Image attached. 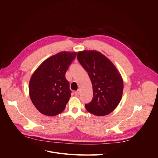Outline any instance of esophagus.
Instances as JSON below:
<instances>
[{"mask_svg": "<svg viewBox=\"0 0 158 158\" xmlns=\"http://www.w3.org/2000/svg\"><path fill=\"white\" fill-rule=\"evenodd\" d=\"M80 93H81L80 92V90H77V91L74 92V94H75L76 96H78L80 94Z\"/></svg>", "mask_w": 158, "mask_h": 158, "instance_id": "34e87169", "label": "esophagus"}]
</instances>
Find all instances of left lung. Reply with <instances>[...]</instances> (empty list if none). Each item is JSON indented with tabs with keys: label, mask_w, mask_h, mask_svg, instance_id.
Wrapping results in <instances>:
<instances>
[{
	"label": "left lung",
	"mask_w": 158,
	"mask_h": 158,
	"mask_svg": "<svg viewBox=\"0 0 158 158\" xmlns=\"http://www.w3.org/2000/svg\"><path fill=\"white\" fill-rule=\"evenodd\" d=\"M77 58L93 85V98L85 104L86 110L98 116L110 114L121 100L124 85L120 74L113 64L96 51L79 52Z\"/></svg>",
	"instance_id": "8db88e82"
}]
</instances>
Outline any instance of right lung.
I'll return each mask as SVG.
<instances>
[{
  "label": "right lung",
  "instance_id": "obj_1",
  "mask_svg": "<svg viewBox=\"0 0 158 158\" xmlns=\"http://www.w3.org/2000/svg\"><path fill=\"white\" fill-rule=\"evenodd\" d=\"M76 56V52H59L44 61L32 74L30 98L42 114L54 116L64 110L71 94L65 75Z\"/></svg>",
  "mask_w": 158,
  "mask_h": 158
}]
</instances>
